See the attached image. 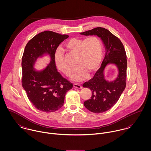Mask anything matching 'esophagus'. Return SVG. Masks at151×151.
Returning a JSON list of instances; mask_svg holds the SVG:
<instances>
[{"mask_svg":"<svg viewBox=\"0 0 151 151\" xmlns=\"http://www.w3.org/2000/svg\"><path fill=\"white\" fill-rule=\"evenodd\" d=\"M73 86H74V87L76 88H78V89H81L83 88L81 86H80V85H79L78 84H74Z\"/></svg>","mask_w":151,"mask_h":151,"instance_id":"esophagus-1","label":"esophagus"}]
</instances>
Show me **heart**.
<instances>
[{
  "instance_id": "1",
  "label": "heart",
  "mask_w": 151,
  "mask_h": 151,
  "mask_svg": "<svg viewBox=\"0 0 151 151\" xmlns=\"http://www.w3.org/2000/svg\"><path fill=\"white\" fill-rule=\"evenodd\" d=\"M69 51L77 53V67L73 71L72 79L81 81L86 78L87 73L94 72L101 65L103 57V45L100 39L92 36L86 39L73 38L65 43ZM55 63L58 68L65 75L71 74L72 67L65 60L63 53L57 50L55 53Z\"/></svg>"
}]
</instances>
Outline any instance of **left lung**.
<instances>
[{
	"mask_svg": "<svg viewBox=\"0 0 151 151\" xmlns=\"http://www.w3.org/2000/svg\"><path fill=\"white\" fill-rule=\"evenodd\" d=\"M80 34L96 35L101 38L105 47V56L101 67L92 78L83 85L92 91L91 98L84 102V106L93 113H103L116 104L126 86V53L121 41L107 29L96 27ZM110 64L116 66L118 70L117 77L113 81H108L104 76L105 68Z\"/></svg>",
	"mask_w": 151,
	"mask_h": 151,
	"instance_id": "obj_1",
	"label": "left lung"
}]
</instances>
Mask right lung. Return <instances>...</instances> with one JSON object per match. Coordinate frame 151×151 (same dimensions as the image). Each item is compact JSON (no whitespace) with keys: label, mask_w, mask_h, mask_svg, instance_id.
Wrapping results in <instances>:
<instances>
[{"label":"right lung","mask_w":151,"mask_h":151,"mask_svg":"<svg viewBox=\"0 0 151 151\" xmlns=\"http://www.w3.org/2000/svg\"><path fill=\"white\" fill-rule=\"evenodd\" d=\"M68 35L45 31L34 37L25 46L22 58V86L33 105L44 112H53L62 108L66 92L73 84L58 71L55 53ZM48 55L50 62L42 70L34 65L37 59Z\"/></svg>","instance_id":"add662e5"}]
</instances>
